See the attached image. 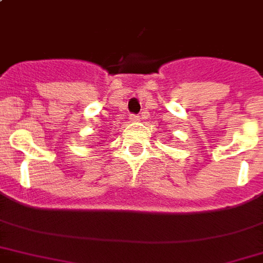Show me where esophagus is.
Here are the masks:
<instances>
[{
    "mask_svg": "<svg viewBox=\"0 0 263 263\" xmlns=\"http://www.w3.org/2000/svg\"><path fill=\"white\" fill-rule=\"evenodd\" d=\"M140 118H141V116H140V115H134V114H132V115H130L129 119H130V120H139Z\"/></svg>",
    "mask_w": 263,
    "mask_h": 263,
    "instance_id": "34e87169",
    "label": "esophagus"
}]
</instances>
